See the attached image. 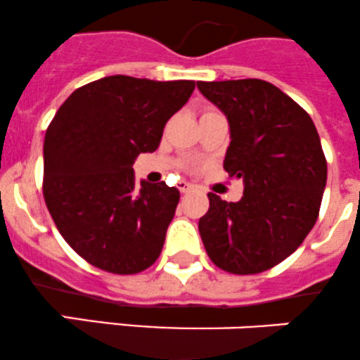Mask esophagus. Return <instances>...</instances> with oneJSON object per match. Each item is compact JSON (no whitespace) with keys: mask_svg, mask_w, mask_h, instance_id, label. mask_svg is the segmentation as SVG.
<instances>
[{"mask_svg":"<svg viewBox=\"0 0 360 360\" xmlns=\"http://www.w3.org/2000/svg\"><path fill=\"white\" fill-rule=\"evenodd\" d=\"M191 184L190 183H186V181H181L179 183V191L181 193H188V191H191Z\"/></svg>","mask_w":360,"mask_h":360,"instance_id":"34e87169","label":"esophagus"}]
</instances>
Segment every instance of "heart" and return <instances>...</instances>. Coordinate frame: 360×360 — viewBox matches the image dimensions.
I'll list each match as a JSON object with an SVG mask.
<instances>
[{
    "label": "heart",
    "mask_w": 360,
    "mask_h": 360,
    "mask_svg": "<svg viewBox=\"0 0 360 360\" xmlns=\"http://www.w3.org/2000/svg\"><path fill=\"white\" fill-rule=\"evenodd\" d=\"M207 112H211V110H207ZM207 112H204V114H207Z\"/></svg>",
    "instance_id": "heart-1"
}]
</instances>
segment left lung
I'll use <instances>...</instances> for the list:
<instances>
[{"label": "left lung", "mask_w": 360, "mask_h": 360, "mask_svg": "<svg viewBox=\"0 0 360 360\" xmlns=\"http://www.w3.org/2000/svg\"><path fill=\"white\" fill-rule=\"evenodd\" d=\"M230 124L223 169L244 183L239 202L209 193L198 232L209 258L257 274L294 253L319 218L327 162L309 114L260 79L197 82Z\"/></svg>", "instance_id": "left-lung-1"}]
</instances>
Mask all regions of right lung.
Returning a JSON list of instances; mask_svg holds the SVG:
<instances>
[{"mask_svg":"<svg viewBox=\"0 0 360 360\" xmlns=\"http://www.w3.org/2000/svg\"><path fill=\"white\" fill-rule=\"evenodd\" d=\"M193 80L110 75L79 87L45 131L44 198L63 239L91 265L141 273L162 253L179 190L135 184L134 163L158 149Z\"/></svg>","mask_w":360,"mask_h":360,"instance_id":"obj_1","label":"right lung"}]
</instances>
